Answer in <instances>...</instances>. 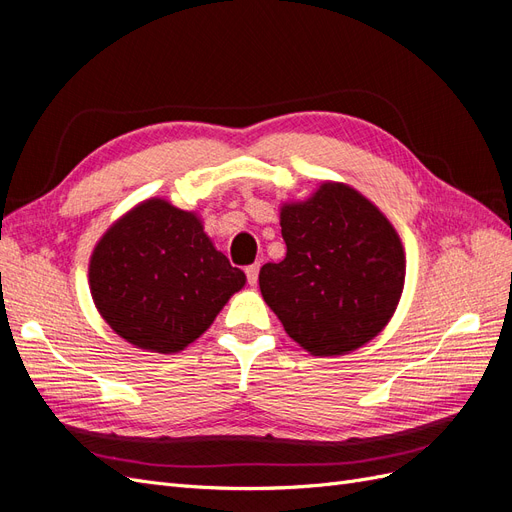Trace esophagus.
I'll return each instance as SVG.
<instances>
[{
	"label": "esophagus",
	"instance_id": "1",
	"mask_svg": "<svg viewBox=\"0 0 512 512\" xmlns=\"http://www.w3.org/2000/svg\"><path fill=\"white\" fill-rule=\"evenodd\" d=\"M258 273H260V262H254V265L245 267V275H247V282H250L252 286H256L258 282Z\"/></svg>",
	"mask_w": 512,
	"mask_h": 512
}]
</instances>
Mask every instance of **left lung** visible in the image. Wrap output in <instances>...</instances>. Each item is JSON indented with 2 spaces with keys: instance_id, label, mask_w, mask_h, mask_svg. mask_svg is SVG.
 Instances as JSON below:
<instances>
[{
  "instance_id": "1",
  "label": "left lung",
  "mask_w": 512,
  "mask_h": 512,
  "mask_svg": "<svg viewBox=\"0 0 512 512\" xmlns=\"http://www.w3.org/2000/svg\"><path fill=\"white\" fill-rule=\"evenodd\" d=\"M286 258L260 269V292L286 333L316 356L367 344L391 320L406 256L395 228L365 196L324 183L282 207Z\"/></svg>"
}]
</instances>
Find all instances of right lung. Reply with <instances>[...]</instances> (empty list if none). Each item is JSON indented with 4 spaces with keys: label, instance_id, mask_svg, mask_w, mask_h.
Listing matches in <instances>:
<instances>
[{
    "label": "right lung",
    "instance_id": "add662e5",
    "mask_svg": "<svg viewBox=\"0 0 512 512\" xmlns=\"http://www.w3.org/2000/svg\"><path fill=\"white\" fill-rule=\"evenodd\" d=\"M243 284L196 215L160 198L108 228L89 265L91 297L111 329L162 354L203 335Z\"/></svg>",
    "mask_w": 512,
    "mask_h": 512
}]
</instances>
